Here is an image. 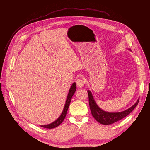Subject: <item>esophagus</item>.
<instances>
[{
  "label": "esophagus",
  "instance_id": "obj_1",
  "mask_svg": "<svg viewBox=\"0 0 150 150\" xmlns=\"http://www.w3.org/2000/svg\"><path fill=\"white\" fill-rule=\"evenodd\" d=\"M84 81L83 79H78L76 81V85L78 88H83L84 86Z\"/></svg>",
  "mask_w": 150,
  "mask_h": 150
}]
</instances>
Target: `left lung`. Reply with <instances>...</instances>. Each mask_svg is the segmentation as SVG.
Masks as SVG:
<instances>
[{
  "instance_id": "obj_1",
  "label": "left lung",
  "mask_w": 150,
  "mask_h": 150,
  "mask_svg": "<svg viewBox=\"0 0 150 150\" xmlns=\"http://www.w3.org/2000/svg\"><path fill=\"white\" fill-rule=\"evenodd\" d=\"M88 97H89V104L91 112L94 118L98 122L103 125H111L115 122L118 121L125 117L128 116L129 113L132 111L135 107L138 105L139 100L137 101L133 106H131L128 110L120 112H108L101 110L94 100L93 95L90 91H88Z\"/></svg>"
}]
</instances>
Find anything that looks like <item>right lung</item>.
<instances>
[{"instance_id":"add662e5","label":"right lung","mask_w":150,"mask_h":150,"mask_svg":"<svg viewBox=\"0 0 150 150\" xmlns=\"http://www.w3.org/2000/svg\"><path fill=\"white\" fill-rule=\"evenodd\" d=\"M76 84L75 83H74L73 84H72L71 87L69 89V93H68L67 98V99H66V102L65 106H64V110H63V111L62 112L61 115L60 116V117H59L57 120H56L55 121L52 122V123H51V124L47 125H42L40 126L43 127V128H45L52 129V128H56V127L58 126L59 125L62 123V122L64 121L65 117L66 116V113H67V110H68V108H69V106L72 96H73V94H74L75 91H76Z\"/></svg>"}]
</instances>
